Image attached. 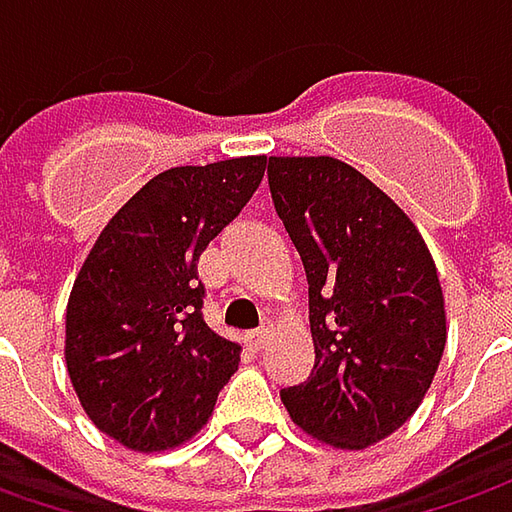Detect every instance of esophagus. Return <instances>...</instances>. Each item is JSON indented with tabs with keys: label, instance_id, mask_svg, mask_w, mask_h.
I'll list each match as a JSON object with an SVG mask.
<instances>
[{
	"label": "esophagus",
	"instance_id": "esophagus-1",
	"mask_svg": "<svg viewBox=\"0 0 512 512\" xmlns=\"http://www.w3.org/2000/svg\"><path fill=\"white\" fill-rule=\"evenodd\" d=\"M267 336H270V333H267V327H262V330H256V333H250V336H247L245 342L250 344L253 350H262V347H265V342H267Z\"/></svg>",
	"mask_w": 512,
	"mask_h": 512
}]
</instances>
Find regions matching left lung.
I'll return each instance as SVG.
<instances>
[{"label": "left lung", "instance_id": "1", "mask_svg": "<svg viewBox=\"0 0 512 512\" xmlns=\"http://www.w3.org/2000/svg\"><path fill=\"white\" fill-rule=\"evenodd\" d=\"M273 207L307 276L316 364L282 390L313 439L364 450L422 404L447 316L422 233L384 190L333 156H270Z\"/></svg>", "mask_w": 512, "mask_h": 512}]
</instances>
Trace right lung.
<instances>
[{
    "label": "right lung",
    "mask_w": 512,
    "mask_h": 512,
    "mask_svg": "<svg viewBox=\"0 0 512 512\" xmlns=\"http://www.w3.org/2000/svg\"><path fill=\"white\" fill-rule=\"evenodd\" d=\"M267 156L153 176L99 233L65 316V364L88 419L139 453L170 450L210 419L239 344L202 319L196 262L265 176Z\"/></svg>",
    "instance_id": "obj_1"
}]
</instances>
